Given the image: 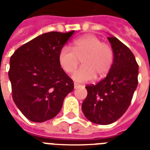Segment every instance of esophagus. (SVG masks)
<instances>
[{
    "instance_id": "34e87169",
    "label": "esophagus",
    "mask_w": 150,
    "mask_h": 150,
    "mask_svg": "<svg viewBox=\"0 0 150 150\" xmlns=\"http://www.w3.org/2000/svg\"><path fill=\"white\" fill-rule=\"evenodd\" d=\"M73 85H74V88H75V89H76V88H77V87L79 86V85H78L77 83H76V82H74V84H73Z\"/></svg>"
}]
</instances>
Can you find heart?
<instances>
[{"label":"heart","instance_id":"heart-1","mask_svg":"<svg viewBox=\"0 0 150 150\" xmlns=\"http://www.w3.org/2000/svg\"><path fill=\"white\" fill-rule=\"evenodd\" d=\"M60 67L67 73H72L81 60L82 66L73 73V79L78 82H88L96 77L107 75L113 63V51L94 35H86L73 41L72 48L63 47L59 52Z\"/></svg>","mask_w":150,"mask_h":150}]
</instances>
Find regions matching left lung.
<instances>
[{
  "label": "left lung",
  "mask_w": 150,
  "mask_h": 150,
  "mask_svg": "<svg viewBox=\"0 0 150 150\" xmlns=\"http://www.w3.org/2000/svg\"><path fill=\"white\" fill-rule=\"evenodd\" d=\"M114 60L107 77L86 86L87 97L81 109L94 124L114 123L125 113L138 84V64L131 50L117 38L108 37Z\"/></svg>",
  "instance_id": "left-lung-1"
}]
</instances>
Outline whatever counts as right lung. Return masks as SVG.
Returning a JSON list of instances; mask_svg holds the SVG:
<instances>
[{
  "label": "right lung",
  "instance_id": "add662e5",
  "mask_svg": "<svg viewBox=\"0 0 150 150\" xmlns=\"http://www.w3.org/2000/svg\"><path fill=\"white\" fill-rule=\"evenodd\" d=\"M74 30L40 35L16 50L9 61L13 99L29 120L42 123L56 116L73 80L60 67L58 56Z\"/></svg>",
  "mask_w": 150,
  "mask_h": 150
}]
</instances>
